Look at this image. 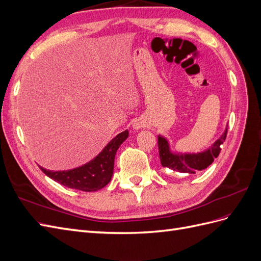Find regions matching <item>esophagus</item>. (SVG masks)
<instances>
[{"instance_id": "1", "label": "esophagus", "mask_w": 261, "mask_h": 261, "mask_svg": "<svg viewBox=\"0 0 261 261\" xmlns=\"http://www.w3.org/2000/svg\"><path fill=\"white\" fill-rule=\"evenodd\" d=\"M133 127L135 128V129L141 128V123L140 122H135V123H134V125H133Z\"/></svg>"}]
</instances>
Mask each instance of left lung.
Instances as JSON below:
<instances>
[{"label":"left lung","mask_w":261,"mask_h":261,"mask_svg":"<svg viewBox=\"0 0 261 261\" xmlns=\"http://www.w3.org/2000/svg\"><path fill=\"white\" fill-rule=\"evenodd\" d=\"M227 127L222 136L211 146V148L199 153H173L170 150L168 140L159 136L158 137V147H159V156L162 167L180 173H189V174H194L196 171L207 169L219 155L221 145L225 141Z\"/></svg>","instance_id":"obj_1"}]
</instances>
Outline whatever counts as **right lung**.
I'll list each match as a JSON object with an SVG mask.
<instances>
[{
    "mask_svg": "<svg viewBox=\"0 0 261 261\" xmlns=\"http://www.w3.org/2000/svg\"><path fill=\"white\" fill-rule=\"evenodd\" d=\"M128 137V130H124L118 134L105 149L94 158L80 168L67 171H50L41 167V171L45 175L54 179L58 183L64 185L68 188L78 189L83 192H96L103 188L111 180L113 169H114V158L118 147L123 141Z\"/></svg>",
    "mask_w": 261,
    "mask_h": 261,
    "instance_id": "obj_1",
    "label": "right lung"
}]
</instances>
